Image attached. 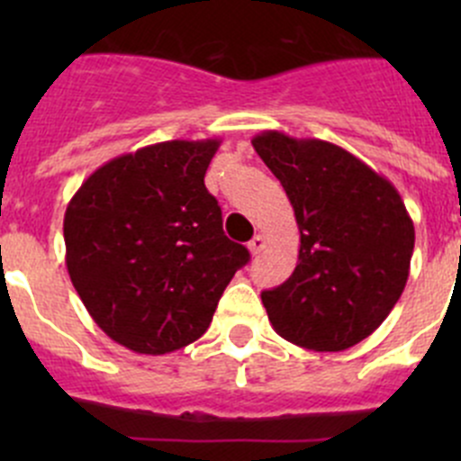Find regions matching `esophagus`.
Segmentation results:
<instances>
[{
    "instance_id": "34e87169",
    "label": "esophagus",
    "mask_w": 461,
    "mask_h": 461,
    "mask_svg": "<svg viewBox=\"0 0 461 461\" xmlns=\"http://www.w3.org/2000/svg\"><path fill=\"white\" fill-rule=\"evenodd\" d=\"M265 248H267V236L265 234H257L252 240H249V252H252L254 257L263 252Z\"/></svg>"
}]
</instances>
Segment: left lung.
Returning a JSON list of instances; mask_svg holds the SVG:
<instances>
[{"instance_id":"8db88e82","label":"left lung","mask_w":461,"mask_h":461,"mask_svg":"<svg viewBox=\"0 0 461 461\" xmlns=\"http://www.w3.org/2000/svg\"><path fill=\"white\" fill-rule=\"evenodd\" d=\"M301 231L299 263L260 294L276 334L339 352L375 332L406 287L415 225L394 185L346 149L281 131L254 136Z\"/></svg>"}]
</instances>
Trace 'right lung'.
<instances>
[{
	"instance_id": "right-lung-1",
	"label": "right lung",
	"mask_w": 461,
	"mask_h": 461,
	"mask_svg": "<svg viewBox=\"0 0 461 461\" xmlns=\"http://www.w3.org/2000/svg\"><path fill=\"white\" fill-rule=\"evenodd\" d=\"M218 147L209 138L122 153L88 176L64 213L73 287L102 332L138 355L201 339L249 260L204 187Z\"/></svg>"
}]
</instances>
